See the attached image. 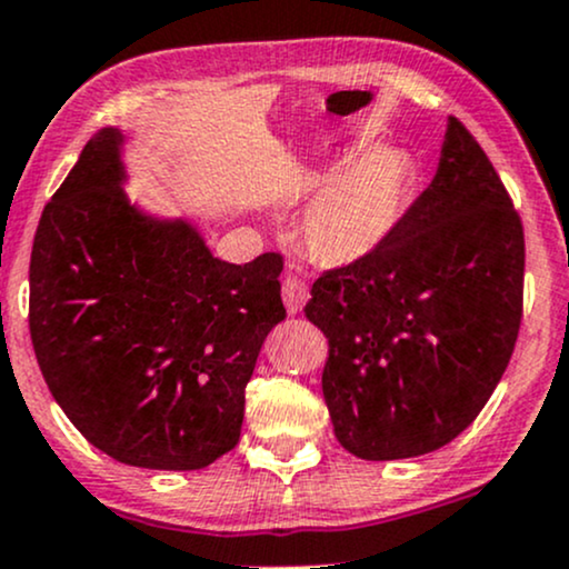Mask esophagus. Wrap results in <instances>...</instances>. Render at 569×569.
<instances>
[{"mask_svg": "<svg viewBox=\"0 0 569 569\" xmlns=\"http://www.w3.org/2000/svg\"><path fill=\"white\" fill-rule=\"evenodd\" d=\"M307 297H310V291H307L305 280H299L297 276L283 278V302H286V310H289V316H297V312L302 310Z\"/></svg>", "mask_w": 569, "mask_h": 569, "instance_id": "esophagus-1", "label": "esophagus"}]
</instances>
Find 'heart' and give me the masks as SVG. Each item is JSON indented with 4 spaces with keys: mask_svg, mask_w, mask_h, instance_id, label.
<instances>
[{
    "mask_svg": "<svg viewBox=\"0 0 569 569\" xmlns=\"http://www.w3.org/2000/svg\"><path fill=\"white\" fill-rule=\"evenodd\" d=\"M411 184V162L398 149L377 147L352 154L307 200L299 217V246L326 267L361 262L403 219Z\"/></svg>",
    "mask_w": 569,
    "mask_h": 569,
    "instance_id": "1",
    "label": "heart"
}]
</instances>
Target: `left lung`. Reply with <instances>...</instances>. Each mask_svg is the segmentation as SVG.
Segmentation results:
<instances>
[{"label": "left lung", "instance_id": "1", "mask_svg": "<svg viewBox=\"0 0 569 569\" xmlns=\"http://www.w3.org/2000/svg\"><path fill=\"white\" fill-rule=\"evenodd\" d=\"M323 398L361 460L441 449L476 420L519 337L525 230L498 171L449 117L439 171L361 262L312 283Z\"/></svg>", "mask_w": 569, "mask_h": 569}]
</instances>
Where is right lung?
<instances>
[{
    "label": "right lung",
    "instance_id": "right-lung-1",
    "mask_svg": "<svg viewBox=\"0 0 569 569\" xmlns=\"http://www.w3.org/2000/svg\"><path fill=\"white\" fill-rule=\"evenodd\" d=\"M122 133L101 128L44 206L29 331L74 428L114 460L198 471L238 443L246 385L280 302V253L221 262L184 219L122 192Z\"/></svg>",
    "mask_w": 569,
    "mask_h": 569
}]
</instances>
